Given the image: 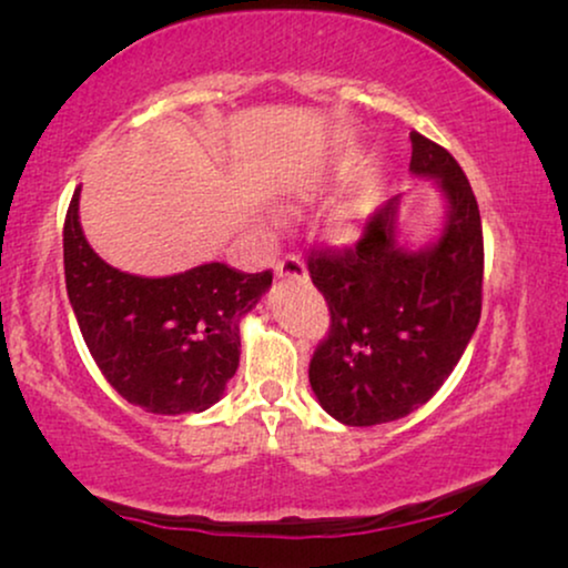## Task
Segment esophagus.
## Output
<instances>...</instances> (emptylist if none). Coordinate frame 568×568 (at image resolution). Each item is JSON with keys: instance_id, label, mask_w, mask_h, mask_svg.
<instances>
[{"instance_id": "esophagus-1", "label": "esophagus", "mask_w": 568, "mask_h": 568, "mask_svg": "<svg viewBox=\"0 0 568 568\" xmlns=\"http://www.w3.org/2000/svg\"><path fill=\"white\" fill-rule=\"evenodd\" d=\"M274 271L278 278H305L307 276L305 261H302L300 255H284V258L276 263Z\"/></svg>"}]
</instances>
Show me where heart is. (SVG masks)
Listing matches in <instances>:
<instances>
[{"mask_svg":"<svg viewBox=\"0 0 568 568\" xmlns=\"http://www.w3.org/2000/svg\"><path fill=\"white\" fill-rule=\"evenodd\" d=\"M364 222V201L362 199H346L341 201L338 206L331 209L328 220V235L338 243H346V240H354L359 235Z\"/></svg>","mask_w":568,"mask_h":568,"instance_id":"b5f03b06","label":"heart"}]
</instances>
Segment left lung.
Wrapping results in <instances>:
<instances>
[{
	"label": "left lung",
	"mask_w": 568,
	"mask_h": 568,
	"mask_svg": "<svg viewBox=\"0 0 568 568\" xmlns=\"http://www.w3.org/2000/svg\"><path fill=\"white\" fill-rule=\"evenodd\" d=\"M410 173L445 196V224L426 245L400 243V196L379 206L352 251L313 253L310 276L331 331L310 359L321 406L346 426H375L424 406L460 362L480 321L484 230L463 168L410 131Z\"/></svg>",
	"instance_id": "obj_1"
}]
</instances>
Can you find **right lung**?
<instances>
[{
  "label": "right lung",
  "instance_id": "1",
  "mask_svg": "<svg viewBox=\"0 0 568 568\" xmlns=\"http://www.w3.org/2000/svg\"><path fill=\"white\" fill-rule=\"evenodd\" d=\"M67 294L92 359L121 398L146 414H201L240 364V321L268 292L271 271L201 263L173 276H136L92 251L80 189L64 222Z\"/></svg>",
  "mask_w": 568,
  "mask_h": 568
}]
</instances>
